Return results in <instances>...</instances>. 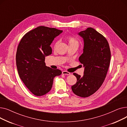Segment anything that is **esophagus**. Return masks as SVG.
I'll return each instance as SVG.
<instances>
[{"label":"esophagus","mask_w":127,"mask_h":127,"mask_svg":"<svg viewBox=\"0 0 127 127\" xmlns=\"http://www.w3.org/2000/svg\"><path fill=\"white\" fill-rule=\"evenodd\" d=\"M62 74L63 75H70V73L67 71H62Z\"/></svg>","instance_id":"1"}]
</instances>
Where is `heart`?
Wrapping results in <instances>:
<instances>
[{
    "label": "heart",
    "mask_w": 127,
    "mask_h": 127,
    "mask_svg": "<svg viewBox=\"0 0 127 127\" xmlns=\"http://www.w3.org/2000/svg\"><path fill=\"white\" fill-rule=\"evenodd\" d=\"M67 38L68 40L69 45H71L73 44H78L77 40L74 37H72L71 36H68Z\"/></svg>",
    "instance_id": "heart-1"
}]
</instances>
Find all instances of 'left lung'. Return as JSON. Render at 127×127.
<instances>
[{
	"mask_svg": "<svg viewBox=\"0 0 127 127\" xmlns=\"http://www.w3.org/2000/svg\"><path fill=\"white\" fill-rule=\"evenodd\" d=\"M78 34L84 42L83 52L79 60L84 71L83 77L73 74L77 80L71 90L78 96L88 97L102 84L110 65L111 52L107 40L94 29L88 28Z\"/></svg>",
	"mask_w": 127,
	"mask_h": 127,
	"instance_id": "left-lung-1",
	"label": "left lung"
}]
</instances>
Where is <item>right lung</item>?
I'll use <instances>...</instances> for the list:
<instances>
[{
  "label": "right lung",
  "instance_id": "right-lung-1",
  "mask_svg": "<svg viewBox=\"0 0 127 127\" xmlns=\"http://www.w3.org/2000/svg\"><path fill=\"white\" fill-rule=\"evenodd\" d=\"M63 32L53 28L39 26L27 33L20 42L16 62L19 76L35 96L45 95L51 89L53 79L62 74L59 69L46 66L45 59L50 55V45Z\"/></svg>",
  "mask_w": 127,
  "mask_h": 127
}]
</instances>
